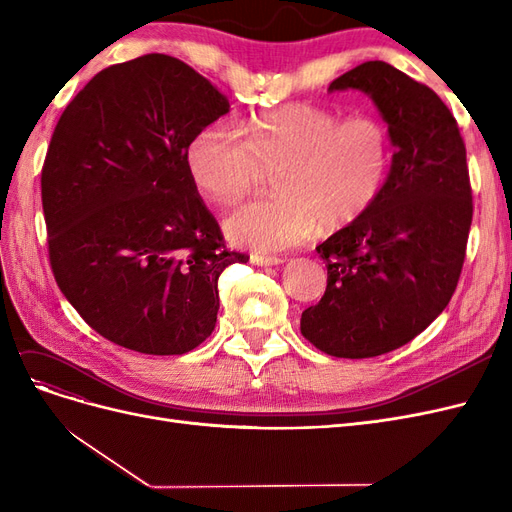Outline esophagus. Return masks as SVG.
<instances>
[{
  "label": "esophagus",
  "instance_id": "esophagus-1",
  "mask_svg": "<svg viewBox=\"0 0 512 512\" xmlns=\"http://www.w3.org/2000/svg\"><path fill=\"white\" fill-rule=\"evenodd\" d=\"M250 262L252 265H256V267H277V265H282V258H277V256H260V254H252L250 256Z\"/></svg>",
  "mask_w": 512,
  "mask_h": 512
}]
</instances>
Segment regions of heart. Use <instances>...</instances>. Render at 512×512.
Returning <instances> with one entry per match:
<instances>
[{
    "instance_id": "obj_1",
    "label": "heart",
    "mask_w": 512,
    "mask_h": 512,
    "mask_svg": "<svg viewBox=\"0 0 512 512\" xmlns=\"http://www.w3.org/2000/svg\"><path fill=\"white\" fill-rule=\"evenodd\" d=\"M247 141L228 123L198 130L185 147V168L198 192L230 205L275 170L271 198L232 211L226 237L256 252H280L316 230L359 222L378 203L393 166L386 123L374 115L337 113L316 104H286L254 117Z\"/></svg>"
}]
</instances>
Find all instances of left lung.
<instances>
[{"label":"left lung","mask_w":512,"mask_h":512,"mask_svg":"<svg viewBox=\"0 0 512 512\" xmlns=\"http://www.w3.org/2000/svg\"><path fill=\"white\" fill-rule=\"evenodd\" d=\"M363 91L389 126L393 166L378 203L316 247L327 290L301 333L339 359L408 344L451 301L466 258L472 190L466 145L446 104L386 61H365L329 85Z\"/></svg>","instance_id":"8db88e82"}]
</instances>
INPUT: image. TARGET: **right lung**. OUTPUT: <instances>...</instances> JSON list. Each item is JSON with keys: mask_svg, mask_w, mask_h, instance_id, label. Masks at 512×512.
I'll use <instances>...</instances> for the list:
<instances>
[{"mask_svg": "<svg viewBox=\"0 0 512 512\" xmlns=\"http://www.w3.org/2000/svg\"><path fill=\"white\" fill-rule=\"evenodd\" d=\"M230 111L205 76L149 53L98 72L59 117L42 168L57 286L91 329L143 354H185L215 329L228 252L185 147Z\"/></svg>", "mask_w": 512, "mask_h": 512, "instance_id": "obj_1", "label": "right lung"}]
</instances>
